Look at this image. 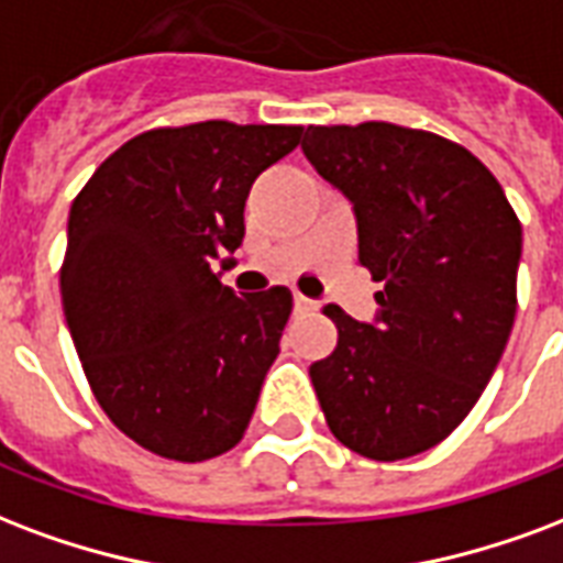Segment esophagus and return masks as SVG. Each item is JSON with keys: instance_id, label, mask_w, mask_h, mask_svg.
<instances>
[{"instance_id": "1", "label": "esophagus", "mask_w": 563, "mask_h": 563, "mask_svg": "<svg viewBox=\"0 0 563 563\" xmlns=\"http://www.w3.org/2000/svg\"><path fill=\"white\" fill-rule=\"evenodd\" d=\"M316 307H319L316 300L303 298V295H295V312H312Z\"/></svg>"}]
</instances>
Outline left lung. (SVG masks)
<instances>
[{
	"label": "left lung",
	"instance_id": "8db88e82",
	"mask_svg": "<svg viewBox=\"0 0 563 563\" xmlns=\"http://www.w3.org/2000/svg\"><path fill=\"white\" fill-rule=\"evenodd\" d=\"M303 156L354 206L372 324L324 307L339 342L310 366L328 428L368 461L434 449L490 384L517 316L522 227L499 179L434 132L310 126Z\"/></svg>",
	"mask_w": 563,
	"mask_h": 563
}]
</instances>
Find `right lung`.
Segmentation results:
<instances>
[{
  "label": "right lung",
  "instance_id": "1",
  "mask_svg": "<svg viewBox=\"0 0 563 563\" xmlns=\"http://www.w3.org/2000/svg\"><path fill=\"white\" fill-rule=\"evenodd\" d=\"M303 126L206 120L141 132L70 206L62 303L111 422L179 463L230 452L280 354L291 291L235 295L212 272L244 239V200Z\"/></svg>",
  "mask_w": 563,
  "mask_h": 563
}]
</instances>
